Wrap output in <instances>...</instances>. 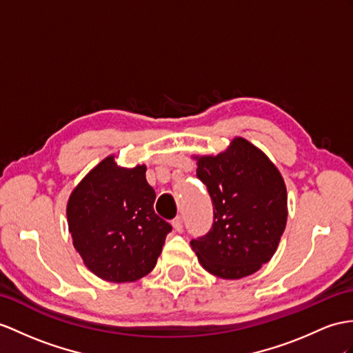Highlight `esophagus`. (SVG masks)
I'll use <instances>...</instances> for the list:
<instances>
[{
	"label": "esophagus",
	"instance_id": "34e87169",
	"mask_svg": "<svg viewBox=\"0 0 353 353\" xmlns=\"http://www.w3.org/2000/svg\"><path fill=\"white\" fill-rule=\"evenodd\" d=\"M172 226H174L175 232H183V217H176L174 221H172Z\"/></svg>",
	"mask_w": 353,
	"mask_h": 353
}]
</instances>
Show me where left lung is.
Segmentation results:
<instances>
[{
	"label": "left lung",
	"mask_w": 353,
	"mask_h": 353,
	"mask_svg": "<svg viewBox=\"0 0 353 353\" xmlns=\"http://www.w3.org/2000/svg\"><path fill=\"white\" fill-rule=\"evenodd\" d=\"M197 178L208 188L214 223L192 248L212 276H252L276 253L288 220V193L276 165L244 137L217 156H196Z\"/></svg>",
	"instance_id": "obj_1"
}]
</instances>
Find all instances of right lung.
Listing matches in <instances>:
<instances>
[{
	"instance_id": "add662e5",
	"label": "right lung",
	"mask_w": 353,
	"mask_h": 353,
	"mask_svg": "<svg viewBox=\"0 0 353 353\" xmlns=\"http://www.w3.org/2000/svg\"><path fill=\"white\" fill-rule=\"evenodd\" d=\"M147 166H118L109 156L74 187L67 202L76 252L97 277L134 281L154 270L172 226L154 211Z\"/></svg>"
}]
</instances>
